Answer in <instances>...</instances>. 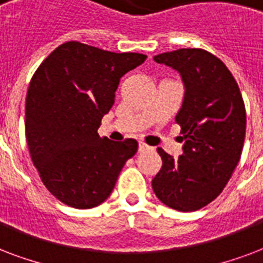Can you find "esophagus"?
<instances>
[{
  "instance_id": "obj_1",
  "label": "esophagus",
  "mask_w": 263,
  "mask_h": 263,
  "mask_svg": "<svg viewBox=\"0 0 263 263\" xmlns=\"http://www.w3.org/2000/svg\"><path fill=\"white\" fill-rule=\"evenodd\" d=\"M148 149H151V148L146 145L145 142H140V144H138V151H140V152H145V151Z\"/></svg>"
}]
</instances>
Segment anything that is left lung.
<instances>
[{
  "label": "left lung",
  "mask_w": 263,
  "mask_h": 263,
  "mask_svg": "<svg viewBox=\"0 0 263 263\" xmlns=\"http://www.w3.org/2000/svg\"><path fill=\"white\" fill-rule=\"evenodd\" d=\"M154 60L178 71L185 93L176 117L182 155L174 159L158 148L163 164L152 189L167 207L196 211L222 192L239 163L246 137L243 97L228 67L207 50L178 49Z\"/></svg>",
  "instance_id": "8db88e82"
}]
</instances>
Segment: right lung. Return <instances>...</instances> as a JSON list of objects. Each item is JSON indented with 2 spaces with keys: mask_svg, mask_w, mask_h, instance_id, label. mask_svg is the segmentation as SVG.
<instances>
[{
  "mask_svg": "<svg viewBox=\"0 0 263 263\" xmlns=\"http://www.w3.org/2000/svg\"><path fill=\"white\" fill-rule=\"evenodd\" d=\"M141 53H115L70 41L38 67L26 97V138L44 185L64 204L91 209L112 192L138 142L97 133L126 72Z\"/></svg>",
  "mask_w": 263,
  "mask_h": 263,
  "instance_id": "obj_1",
  "label": "right lung"
}]
</instances>
